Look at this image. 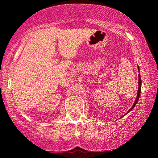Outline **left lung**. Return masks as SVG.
<instances>
[{
	"label": "left lung",
	"mask_w": 158,
	"mask_h": 158,
	"mask_svg": "<svg viewBox=\"0 0 158 158\" xmlns=\"http://www.w3.org/2000/svg\"><path fill=\"white\" fill-rule=\"evenodd\" d=\"M138 70H139V66H138ZM141 88H142V79H141L140 73H139V87H138V92H137V95H136V100H135V102H134V103L133 106H132L131 108L129 109V110L128 111V112L126 113V114H127L128 113L130 112V111H131L132 109H134V108L135 107L136 103H137L139 99V96H140V93H141Z\"/></svg>",
	"instance_id": "obj_1"
}]
</instances>
